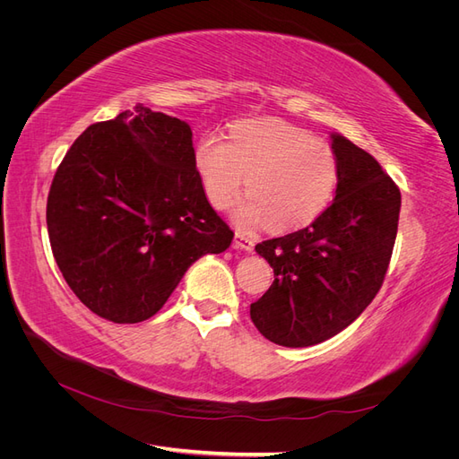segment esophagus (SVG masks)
I'll return each mask as SVG.
<instances>
[{"label": "esophagus", "mask_w": 459, "mask_h": 459, "mask_svg": "<svg viewBox=\"0 0 459 459\" xmlns=\"http://www.w3.org/2000/svg\"><path fill=\"white\" fill-rule=\"evenodd\" d=\"M233 247L239 248V251H253V248H255V239L248 233H245V231H235Z\"/></svg>", "instance_id": "esophagus-1"}]
</instances>
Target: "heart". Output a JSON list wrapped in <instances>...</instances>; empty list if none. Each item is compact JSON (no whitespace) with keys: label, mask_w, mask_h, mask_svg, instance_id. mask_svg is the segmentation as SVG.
Instances as JSON below:
<instances>
[{"label":"heart","mask_w":459,"mask_h":459,"mask_svg":"<svg viewBox=\"0 0 459 459\" xmlns=\"http://www.w3.org/2000/svg\"><path fill=\"white\" fill-rule=\"evenodd\" d=\"M195 160L206 197L216 208H226L247 184L251 195L233 212L241 228L264 221L277 231L307 226L325 211L339 182L333 147L275 118L238 124L231 142L206 134Z\"/></svg>","instance_id":"heart-1"}]
</instances>
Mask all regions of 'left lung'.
Listing matches in <instances>:
<instances>
[{
    "instance_id": "left-lung-1",
    "label": "left lung",
    "mask_w": 459,
    "mask_h": 459,
    "mask_svg": "<svg viewBox=\"0 0 459 459\" xmlns=\"http://www.w3.org/2000/svg\"><path fill=\"white\" fill-rule=\"evenodd\" d=\"M337 195L310 226L258 243L273 283L251 319L281 346L324 342L349 327L379 293L398 231L400 189L369 152L333 134Z\"/></svg>"
}]
</instances>
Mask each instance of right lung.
<instances>
[{"mask_svg": "<svg viewBox=\"0 0 459 459\" xmlns=\"http://www.w3.org/2000/svg\"><path fill=\"white\" fill-rule=\"evenodd\" d=\"M189 124L137 103L66 151L48 195V233L68 287L113 324L155 316L187 268L231 245L208 203Z\"/></svg>", "mask_w": 459, "mask_h": 459, "instance_id": "obj_1", "label": "right lung"}]
</instances>
